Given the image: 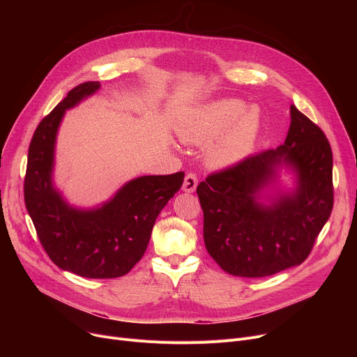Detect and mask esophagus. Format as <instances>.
<instances>
[{"label":"esophagus","instance_id":"34e87169","mask_svg":"<svg viewBox=\"0 0 357 357\" xmlns=\"http://www.w3.org/2000/svg\"><path fill=\"white\" fill-rule=\"evenodd\" d=\"M197 185H198V179H197V175H194V174H188V175L185 176V179H183L182 190H183L185 192L191 194V192H194V191L197 190Z\"/></svg>","mask_w":357,"mask_h":357}]
</instances>
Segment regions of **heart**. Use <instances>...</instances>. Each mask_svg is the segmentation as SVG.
<instances>
[{
	"mask_svg": "<svg viewBox=\"0 0 357 357\" xmlns=\"http://www.w3.org/2000/svg\"><path fill=\"white\" fill-rule=\"evenodd\" d=\"M259 133V111L234 98L213 101L195 109L178 127L183 143H211L205 159L215 169L231 167L245 160L252 153Z\"/></svg>",
	"mask_w": 357,
	"mask_h": 357,
	"instance_id": "obj_1",
	"label": "heart"
}]
</instances>
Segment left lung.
Segmentation results:
<instances>
[{"mask_svg":"<svg viewBox=\"0 0 357 357\" xmlns=\"http://www.w3.org/2000/svg\"><path fill=\"white\" fill-rule=\"evenodd\" d=\"M289 114L284 144L210 175L197 188L205 248L230 275L264 278L301 265L331 214L330 143L294 105Z\"/></svg>","mask_w":357,"mask_h":357,"instance_id":"1","label":"left lung"}]
</instances>
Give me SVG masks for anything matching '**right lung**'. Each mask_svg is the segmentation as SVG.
Segmentation results:
<instances>
[{"instance_id": "1", "label": "right lung", "mask_w": 357, "mask_h": 357, "mask_svg": "<svg viewBox=\"0 0 357 357\" xmlns=\"http://www.w3.org/2000/svg\"><path fill=\"white\" fill-rule=\"evenodd\" d=\"M100 88V82L75 86L36 128L29 147L24 201L56 266L84 278L109 279L128 273L142 259L159 213L181 190L185 174L135 178L88 208L66 199L54 183L59 127L68 109Z\"/></svg>"}]
</instances>
